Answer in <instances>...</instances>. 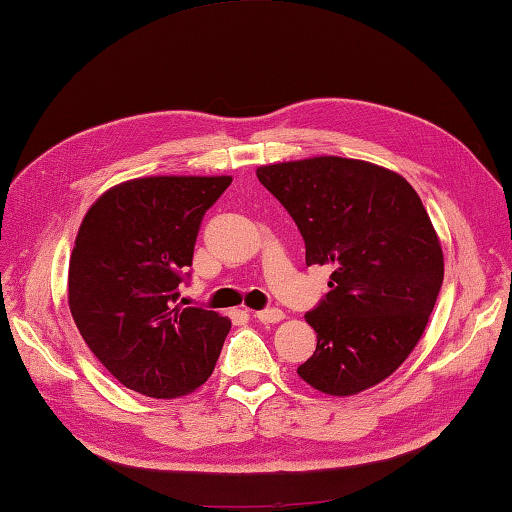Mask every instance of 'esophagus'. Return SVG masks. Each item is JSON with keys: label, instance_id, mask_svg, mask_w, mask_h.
<instances>
[{"label": "esophagus", "instance_id": "esophagus-1", "mask_svg": "<svg viewBox=\"0 0 512 512\" xmlns=\"http://www.w3.org/2000/svg\"><path fill=\"white\" fill-rule=\"evenodd\" d=\"M255 317L262 324H277V322H282V319H284V313L279 308H264V310H257Z\"/></svg>", "mask_w": 512, "mask_h": 512}]
</instances>
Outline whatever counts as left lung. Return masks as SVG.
Returning a JSON list of instances; mask_svg holds the SVG:
<instances>
[{"mask_svg": "<svg viewBox=\"0 0 512 512\" xmlns=\"http://www.w3.org/2000/svg\"><path fill=\"white\" fill-rule=\"evenodd\" d=\"M257 179L295 219L306 264L333 268L330 290L306 313L317 348L299 377L328 395H355L393 375L444 282L442 246L415 188L344 157L262 166Z\"/></svg>", "mask_w": 512, "mask_h": 512, "instance_id": "8db88e82", "label": "left lung"}]
</instances>
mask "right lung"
<instances>
[{
    "label": "right lung",
    "mask_w": 512,
    "mask_h": 512,
    "mask_svg": "<svg viewBox=\"0 0 512 512\" xmlns=\"http://www.w3.org/2000/svg\"><path fill=\"white\" fill-rule=\"evenodd\" d=\"M230 177H142L90 206L68 268V304L84 342L117 382L146 397L193 393L230 330L202 306H177L206 210Z\"/></svg>",
    "instance_id": "1"
}]
</instances>
